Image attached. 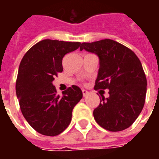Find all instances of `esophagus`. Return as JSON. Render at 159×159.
<instances>
[{"label": "esophagus", "mask_w": 159, "mask_h": 159, "mask_svg": "<svg viewBox=\"0 0 159 159\" xmlns=\"http://www.w3.org/2000/svg\"><path fill=\"white\" fill-rule=\"evenodd\" d=\"M88 93H89V92H87V90L82 89V95H83V97H87V95H88Z\"/></svg>", "instance_id": "esophagus-1"}]
</instances>
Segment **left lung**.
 I'll use <instances>...</instances> for the list:
<instances>
[{
    "mask_svg": "<svg viewBox=\"0 0 159 159\" xmlns=\"http://www.w3.org/2000/svg\"><path fill=\"white\" fill-rule=\"evenodd\" d=\"M85 49L99 57L95 89H108L110 97L102 96V103L93 111L102 128L116 132L129 128L143 110L147 80L140 61L133 51L112 39L82 43Z\"/></svg>",
    "mask_w": 159,
    "mask_h": 159,
    "instance_id": "obj_1",
    "label": "left lung"
}]
</instances>
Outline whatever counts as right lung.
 Here are the masks:
<instances>
[{
  "label": "right lung",
  "mask_w": 159,
  "mask_h": 159,
  "mask_svg": "<svg viewBox=\"0 0 159 159\" xmlns=\"http://www.w3.org/2000/svg\"><path fill=\"white\" fill-rule=\"evenodd\" d=\"M79 42L43 39L30 48L19 67L16 96L24 117L41 134L55 136L69 125L74 106L82 92L72 86L57 95L54 77L62 72L65 54L79 48Z\"/></svg>",
  "instance_id": "right-lung-1"
}]
</instances>
